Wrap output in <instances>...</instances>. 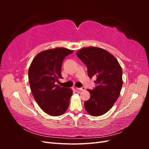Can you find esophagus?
Here are the masks:
<instances>
[{"label":"esophagus","mask_w":149,"mask_h":149,"mask_svg":"<svg viewBox=\"0 0 149 149\" xmlns=\"http://www.w3.org/2000/svg\"><path fill=\"white\" fill-rule=\"evenodd\" d=\"M76 89L79 90V91H84V90H85V88L84 86L81 87V88H76Z\"/></svg>","instance_id":"obj_1"}]
</instances>
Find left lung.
Segmentation results:
<instances>
[{
	"label": "left lung",
	"instance_id": "1",
	"mask_svg": "<svg viewBox=\"0 0 149 149\" xmlns=\"http://www.w3.org/2000/svg\"><path fill=\"white\" fill-rule=\"evenodd\" d=\"M76 55L86 66L89 77H96L95 88L88 89L91 96L84 102L85 109L93 116L104 114L118 100L123 86L119 62L105 49L94 47L81 49Z\"/></svg>",
	"mask_w": 149,
	"mask_h": 149
}]
</instances>
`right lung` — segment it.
<instances>
[{"label":"right lung","instance_id":"obj_1","mask_svg":"<svg viewBox=\"0 0 149 149\" xmlns=\"http://www.w3.org/2000/svg\"><path fill=\"white\" fill-rule=\"evenodd\" d=\"M73 53L64 48L45 50L34 58L29 69L30 86L35 100L40 108L50 116H61L69 106L73 90L56 83L58 79L63 78V61Z\"/></svg>","mask_w":149,"mask_h":149}]
</instances>
